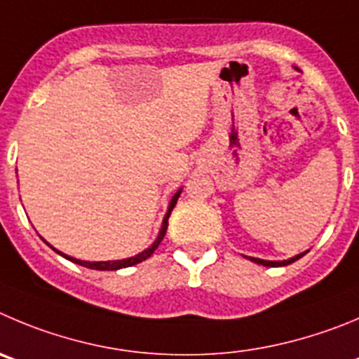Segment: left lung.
Masks as SVG:
<instances>
[{
    "instance_id": "left-lung-1",
    "label": "left lung",
    "mask_w": 359,
    "mask_h": 359,
    "mask_svg": "<svg viewBox=\"0 0 359 359\" xmlns=\"http://www.w3.org/2000/svg\"><path fill=\"white\" fill-rule=\"evenodd\" d=\"M303 255H306V251H303V253H299V255L292 257V259H287V260H264V259H255V257H246V259H250L251 262L260 264V266L278 267V266H289V264H292V262H296V260H299Z\"/></svg>"
}]
</instances>
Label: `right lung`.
<instances>
[{"mask_svg":"<svg viewBox=\"0 0 359 359\" xmlns=\"http://www.w3.org/2000/svg\"><path fill=\"white\" fill-rule=\"evenodd\" d=\"M180 193H182V187H180V189L177 191L175 195L172 196V200H170L168 210H166V214H164V217H163V225H161V230H159V233H157L156 241H154V243L150 244V246L147 248V250H143L142 253H138V255H134V257H129V259H122V260H108V262H88V260H79V259H74V257L65 255V253H62V251H58V250H56V248H53L51 244H49V243H46V241H43V239H42V241H43V243H46V244H48V246H51L53 250H55L56 253H58V255L65 257L67 260H70V262H74V264H79V266L88 267V269H97V271H116V269H123V267L136 266V264H140V262H143V260L149 259V257L152 255L154 251L157 250V246H159V244H161V241H163L164 233H166V229H168V217H170V214H172L173 207H175L177 200H179Z\"/></svg>","mask_w":359,"mask_h":359,"instance_id":"1","label":"right lung"}]
</instances>
